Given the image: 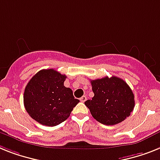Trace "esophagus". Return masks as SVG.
I'll list each match as a JSON object with an SVG mask.
<instances>
[{
	"label": "esophagus",
	"mask_w": 160,
	"mask_h": 160,
	"mask_svg": "<svg viewBox=\"0 0 160 160\" xmlns=\"http://www.w3.org/2000/svg\"><path fill=\"white\" fill-rule=\"evenodd\" d=\"M80 101H81V102H85V101H87V96H82L81 98H80Z\"/></svg>",
	"instance_id": "esophagus-1"
}]
</instances>
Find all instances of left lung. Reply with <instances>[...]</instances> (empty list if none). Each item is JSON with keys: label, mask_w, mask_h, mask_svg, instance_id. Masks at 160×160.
Masks as SVG:
<instances>
[{"label": "left lung", "mask_w": 160, "mask_h": 160, "mask_svg": "<svg viewBox=\"0 0 160 160\" xmlns=\"http://www.w3.org/2000/svg\"><path fill=\"white\" fill-rule=\"evenodd\" d=\"M94 96L85 101L92 117L105 125L122 122L135 106L134 95L126 82L112 76L91 81Z\"/></svg>", "instance_id": "8db88e82"}]
</instances>
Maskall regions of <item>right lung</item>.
<instances>
[{
	"label": "right lung",
	"mask_w": 160,
	"mask_h": 160,
	"mask_svg": "<svg viewBox=\"0 0 160 160\" xmlns=\"http://www.w3.org/2000/svg\"><path fill=\"white\" fill-rule=\"evenodd\" d=\"M66 78L50 68L40 70L30 79L24 90L23 104L32 118L42 125L54 127L69 117L79 100L64 86Z\"/></svg>",
	"instance_id": "obj_1"
}]
</instances>
